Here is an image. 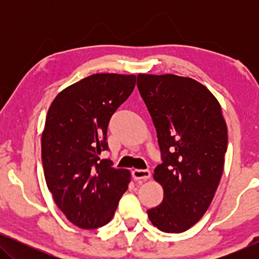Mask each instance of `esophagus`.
<instances>
[{"mask_svg": "<svg viewBox=\"0 0 259 259\" xmlns=\"http://www.w3.org/2000/svg\"><path fill=\"white\" fill-rule=\"evenodd\" d=\"M132 177L134 180H138V182H145V180L150 179L151 172L148 169H134L132 172Z\"/></svg>", "mask_w": 259, "mask_h": 259, "instance_id": "1", "label": "esophagus"}]
</instances>
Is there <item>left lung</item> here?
Here are the masks:
<instances>
[{"mask_svg":"<svg viewBox=\"0 0 259 259\" xmlns=\"http://www.w3.org/2000/svg\"><path fill=\"white\" fill-rule=\"evenodd\" d=\"M138 90L157 130L162 162L154 179L164 199L147 210L168 233L186 231L203 217L224 168L228 128L217 99L198 81L173 74H139Z\"/></svg>","mask_w":259,"mask_h":259,"instance_id":"1","label":"left lung"}]
</instances>
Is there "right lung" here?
<instances>
[{"mask_svg":"<svg viewBox=\"0 0 259 259\" xmlns=\"http://www.w3.org/2000/svg\"><path fill=\"white\" fill-rule=\"evenodd\" d=\"M136 75L93 74L52 102L42 133L45 178L67 219L84 230L111 222L131 175L109 159L107 127L136 87Z\"/></svg>","mask_w":259,"mask_h":259,"instance_id":"obj_1","label":"right lung"}]
</instances>
